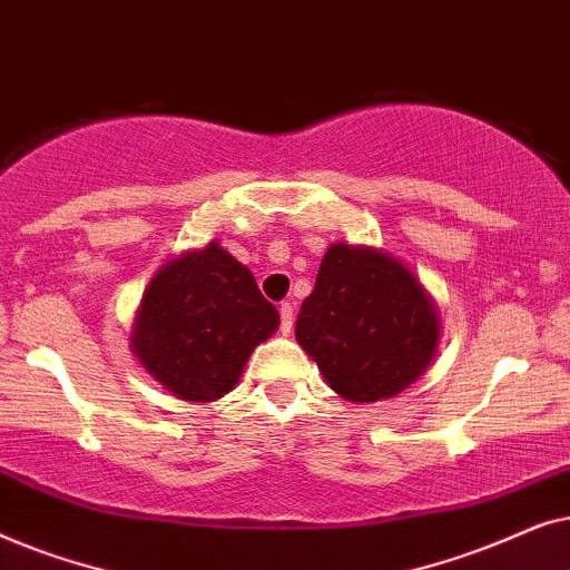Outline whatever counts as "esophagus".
Wrapping results in <instances>:
<instances>
[{
	"instance_id": "esophagus-1",
	"label": "esophagus",
	"mask_w": 570,
	"mask_h": 570,
	"mask_svg": "<svg viewBox=\"0 0 570 570\" xmlns=\"http://www.w3.org/2000/svg\"><path fill=\"white\" fill-rule=\"evenodd\" d=\"M293 322H295V314H293L291 303H279V332L291 334L293 332Z\"/></svg>"
}]
</instances>
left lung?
Returning a JSON list of instances; mask_svg holds the SVG:
<instances>
[{
  "mask_svg": "<svg viewBox=\"0 0 570 570\" xmlns=\"http://www.w3.org/2000/svg\"><path fill=\"white\" fill-rule=\"evenodd\" d=\"M295 340L340 396L379 402L407 389L431 363L439 314L402 262L334 244L303 301Z\"/></svg>",
  "mask_w": 570,
  "mask_h": 570,
  "instance_id": "obj_1",
  "label": "left lung"
}]
</instances>
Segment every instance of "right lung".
<instances>
[{"label": "right lung", "mask_w": 570, "mask_h": 570, "mask_svg": "<svg viewBox=\"0 0 570 570\" xmlns=\"http://www.w3.org/2000/svg\"><path fill=\"white\" fill-rule=\"evenodd\" d=\"M277 308L238 259L209 244L168 262L147 285L131 347L155 381L189 402L228 394Z\"/></svg>", "instance_id": "right-lung-1"}]
</instances>
